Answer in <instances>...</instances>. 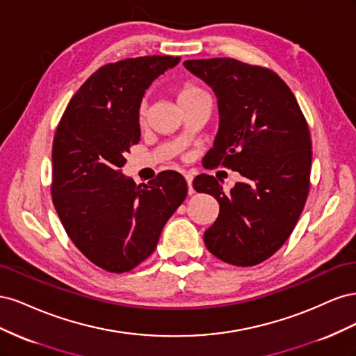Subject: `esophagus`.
<instances>
[{
    "mask_svg": "<svg viewBox=\"0 0 356 356\" xmlns=\"http://www.w3.org/2000/svg\"><path fill=\"white\" fill-rule=\"evenodd\" d=\"M186 181H187V187H188V195L191 196L193 193H195V190H193V175L191 174H186Z\"/></svg>",
    "mask_w": 356,
    "mask_h": 356,
    "instance_id": "obj_1",
    "label": "esophagus"
}]
</instances>
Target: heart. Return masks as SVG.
<instances>
[{
  "mask_svg": "<svg viewBox=\"0 0 356 356\" xmlns=\"http://www.w3.org/2000/svg\"><path fill=\"white\" fill-rule=\"evenodd\" d=\"M177 96H178V102L182 104V102L200 98V96H207V92H204L202 88H199L196 83L186 81L182 83L179 88H177ZM143 114H144V110H141V115Z\"/></svg>",
  "mask_w": 356,
  "mask_h": 356,
  "instance_id": "obj_1",
  "label": "heart"
}]
</instances>
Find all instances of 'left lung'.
Instances as JSON below:
<instances>
[{
  "label": "left lung",
  "instance_id": "left-lung-1",
  "mask_svg": "<svg viewBox=\"0 0 356 356\" xmlns=\"http://www.w3.org/2000/svg\"><path fill=\"white\" fill-rule=\"evenodd\" d=\"M184 67L217 96L220 126L204 168L239 172L230 193L211 175L193 187L220 203L204 232V245L233 266H255L272 257L293 233L309 191V127L285 81L270 70L230 58L186 60Z\"/></svg>",
  "mask_w": 356,
  "mask_h": 356
}]
</instances>
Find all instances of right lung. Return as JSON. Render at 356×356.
<instances>
[{
    "instance_id": "1",
    "label": "right lung",
    "mask_w": 356,
    "mask_h": 356,
    "mask_svg": "<svg viewBox=\"0 0 356 356\" xmlns=\"http://www.w3.org/2000/svg\"><path fill=\"white\" fill-rule=\"evenodd\" d=\"M181 58L144 56L108 63L72 96L53 141V204L74 245L111 273L152 255L165 224L187 196V182L163 170L139 184L123 174L141 138L147 89Z\"/></svg>"
}]
</instances>
